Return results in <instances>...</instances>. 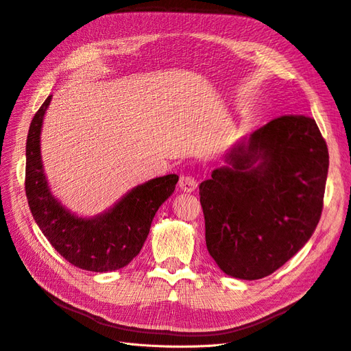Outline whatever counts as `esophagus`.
<instances>
[{
	"label": "esophagus",
	"mask_w": 351,
	"mask_h": 351,
	"mask_svg": "<svg viewBox=\"0 0 351 351\" xmlns=\"http://www.w3.org/2000/svg\"><path fill=\"white\" fill-rule=\"evenodd\" d=\"M179 186H180V189L185 191V192H192L198 186V182H197V179L194 176L182 175L179 179Z\"/></svg>",
	"instance_id": "34e87169"
}]
</instances>
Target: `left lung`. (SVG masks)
<instances>
[{
    "label": "left lung",
    "mask_w": 351,
    "mask_h": 351,
    "mask_svg": "<svg viewBox=\"0 0 351 351\" xmlns=\"http://www.w3.org/2000/svg\"><path fill=\"white\" fill-rule=\"evenodd\" d=\"M199 185L206 243L228 276L273 274L306 243L319 223L328 147L311 117L269 121L228 154Z\"/></svg>",
    "instance_id": "1"
}]
</instances>
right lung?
I'll use <instances>...</instances> for the list:
<instances>
[{"mask_svg": "<svg viewBox=\"0 0 351 351\" xmlns=\"http://www.w3.org/2000/svg\"><path fill=\"white\" fill-rule=\"evenodd\" d=\"M51 97L33 117L26 141L25 189L32 216L55 251L74 267L95 273L123 268L140 254L156 211L172 195L179 176L166 175L138 185L95 219L75 217L52 197L43 175L40 128Z\"/></svg>", "mask_w": 351, "mask_h": 351, "instance_id": "add662e5", "label": "right lung"}]
</instances>
